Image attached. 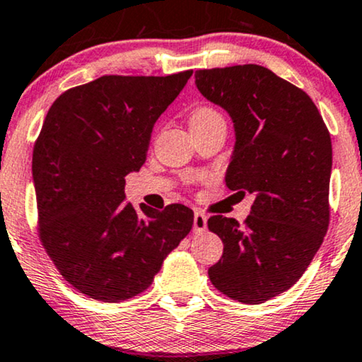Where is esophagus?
Masks as SVG:
<instances>
[{"instance_id":"obj_1","label":"esophagus","mask_w":362,"mask_h":362,"mask_svg":"<svg viewBox=\"0 0 362 362\" xmlns=\"http://www.w3.org/2000/svg\"><path fill=\"white\" fill-rule=\"evenodd\" d=\"M206 228H208V218H206L204 213L196 211L194 221H192V229H194V233H204Z\"/></svg>"}]
</instances>
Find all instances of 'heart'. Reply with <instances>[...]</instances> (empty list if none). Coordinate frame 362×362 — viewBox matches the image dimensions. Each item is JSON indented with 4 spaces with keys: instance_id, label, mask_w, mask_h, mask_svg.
<instances>
[{
    "instance_id": "heart-1",
    "label": "heart",
    "mask_w": 362,
    "mask_h": 362,
    "mask_svg": "<svg viewBox=\"0 0 362 362\" xmlns=\"http://www.w3.org/2000/svg\"><path fill=\"white\" fill-rule=\"evenodd\" d=\"M216 116H219V115H218V111L213 110V107L199 106V107H196V110L191 112L189 124L191 126H198V124L204 123V121H208L211 118H216Z\"/></svg>"
}]
</instances>
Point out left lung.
<instances>
[{"mask_svg":"<svg viewBox=\"0 0 362 362\" xmlns=\"http://www.w3.org/2000/svg\"><path fill=\"white\" fill-rule=\"evenodd\" d=\"M201 95L229 112L236 144L226 186L256 196L239 224L208 219L224 244L208 269L213 286L244 304H261L296 284L329 226L331 136L301 88L259 64L199 69Z\"/></svg>","mask_w":362,"mask_h":362,"instance_id":"left-lung-1","label":"left lung"}]
</instances>
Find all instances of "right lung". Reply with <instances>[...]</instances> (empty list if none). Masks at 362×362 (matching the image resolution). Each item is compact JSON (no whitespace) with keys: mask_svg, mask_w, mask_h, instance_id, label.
<instances>
[{"mask_svg":"<svg viewBox=\"0 0 362 362\" xmlns=\"http://www.w3.org/2000/svg\"><path fill=\"white\" fill-rule=\"evenodd\" d=\"M191 74H106L64 91L46 115L33 149L37 233L59 274L89 298L121 303L143 293L191 231L185 204L138 211L124 196L154 123Z\"/></svg>","mask_w":362,"mask_h":362,"instance_id":"1","label":"right lung"}]
</instances>
